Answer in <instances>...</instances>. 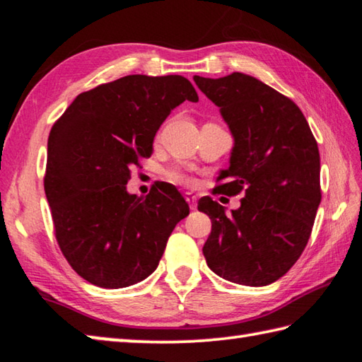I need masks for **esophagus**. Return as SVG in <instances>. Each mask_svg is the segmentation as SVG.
Masks as SVG:
<instances>
[{"label":"esophagus","mask_w":362,"mask_h":362,"mask_svg":"<svg viewBox=\"0 0 362 362\" xmlns=\"http://www.w3.org/2000/svg\"><path fill=\"white\" fill-rule=\"evenodd\" d=\"M185 199L187 203L189 204V209H196V206H198V196L193 194V193H185Z\"/></svg>","instance_id":"esophagus-1"}]
</instances>
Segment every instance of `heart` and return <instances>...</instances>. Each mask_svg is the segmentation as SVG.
Returning a JSON list of instances; mask_svg holds the SVG:
<instances>
[{
  "instance_id": "b5f03b06",
  "label": "heart",
  "mask_w": 362,
  "mask_h": 362,
  "mask_svg": "<svg viewBox=\"0 0 362 362\" xmlns=\"http://www.w3.org/2000/svg\"><path fill=\"white\" fill-rule=\"evenodd\" d=\"M169 179L173 180V182H175V183H180V185H185V187H193L194 183H196L192 175L187 174V173H183V170H180V169L170 170Z\"/></svg>"
}]
</instances>
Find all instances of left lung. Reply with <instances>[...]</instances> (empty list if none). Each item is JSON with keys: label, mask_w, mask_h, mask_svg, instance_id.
I'll return each mask as SVG.
<instances>
[{"label": "left lung", "mask_w": 362, "mask_h": 362, "mask_svg": "<svg viewBox=\"0 0 362 362\" xmlns=\"http://www.w3.org/2000/svg\"><path fill=\"white\" fill-rule=\"evenodd\" d=\"M193 79L235 139L217 192L243 193L241 207L228 216L209 196L199 199L212 222L203 247L207 267L231 283L268 286L298 260L313 230L321 203L317 144L296 103L257 78L235 71Z\"/></svg>", "instance_id": "1"}]
</instances>
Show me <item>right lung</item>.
<instances>
[{
    "label": "right lung",
    "instance_id": "right-lung-1",
    "mask_svg": "<svg viewBox=\"0 0 362 362\" xmlns=\"http://www.w3.org/2000/svg\"><path fill=\"white\" fill-rule=\"evenodd\" d=\"M198 102L180 75H129L79 94L47 139L45 192L59 247L88 283L121 289L155 272L175 225L189 214L170 183L129 194V168L182 102Z\"/></svg>",
    "mask_w": 362,
    "mask_h": 362
}]
</instances>
